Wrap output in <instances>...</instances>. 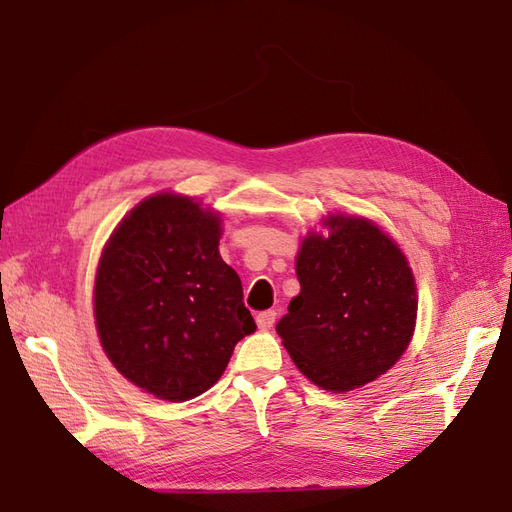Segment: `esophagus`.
Masks as SVG:
<instances>
[{"label": "esophagus", "instance_id": "34e87169", "mask_svg": "<svg viewBox=\"0 0 512 512\" xmlns=\"http://www.w3.org/2000/svg\"><path fill=\"white\" fill-rule=\"evenodd\" d=\"M275 318H277L275 309H265V312H260V314L256 316V324H258V329H262V331L271 329L273 324H275Z\"/></svg>", "mask_w": 512, "mask_h": 512}]
</instances>
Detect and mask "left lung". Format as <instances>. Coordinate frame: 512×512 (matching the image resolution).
<instances>
[{
  "mask_svg": "<svg viewBox=\"0 0 512 512\" xmlns=\"http://www.w3.org/2000/svg\"><path fill=\"white\" fill-rule=\"evenodd\" d=\"M297 254L301 292L277 335L305 378L346 393L389 371L410 346L416 284L406 254L374 222L333 213Z\"/></svg>",
  "mask_w": 512,
  "mask_h": 512,
  "instance_id": "8db88e82",
  "label": "left lung"
}]
</instances>
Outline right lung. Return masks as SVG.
<instances>
[{
  "label": "right lung",
  "mask_w": 512,
  "mask_h": 512,
  "mask_svg": "<svg viewBox=\"0 0 512 512\" xmlns=\"http://www.w3.org/2000/svg\"><path fill=\"white\" fill-rule=\"evenodd\" d=\"M220 239L218 211L160 192L104 245L94 286L100 344L119 374L153 397L188 401L209 391L239 339L256 331Z\"/></svg>",
  "instance_id": "right-lung-1"
}]
</instances>
